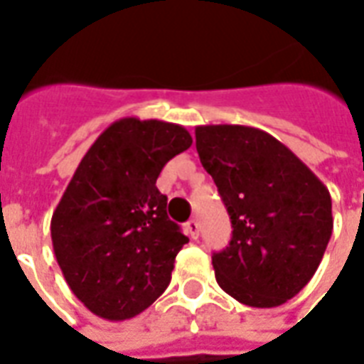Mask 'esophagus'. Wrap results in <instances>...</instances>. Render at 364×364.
I'll list each match as a JSON object with an SVG mask.
<instances>
[{"label": "esophagus", "mask_w": 364, "mask_h": 364, "mask_svg": "<svg viewBox=\"0 0 364 364\" xmlns=\"http://www.w3.org/2000/svg\"><path fill=\"white\" fill-rule=\"evenodd\" d=\"M198 231H200L198 222H196V220H189V222H187V233L191 235V239H196V237H198Z\"/></svg>", "instance_id": "34e87169"}]
</instances>
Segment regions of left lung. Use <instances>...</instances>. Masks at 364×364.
Returning <instances> with one entry per match:
<instances>
[{
	"instance_id": "8db88e82",
	"label": "left lung",
	"mask_w": 364,
	"mask_h": 364,
	"mask_svg": "<svg viewBox=\"0 0 364 364\" xmlns=\"http://www.w3.org/2000/svg\"><path fill=\"white\" fill-rule=\"evenodd\" d=\"M196 152L231 220V241L212 255L216 279L239 303L284 305L305 287L333 230L332 198L272 134L245 125H200Z\"/></svg>"
}]
</instances>
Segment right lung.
<instances>
[{"label": "right lung", "instance_id": "add662e5", "mask_svg": "<svg viewBox=\"0 0 364 364\" xmlns=\"http://www.w3.org/2000/svg\"><path fill=\"white\" fill-rule=\"evenodd\" d=\"M193 144L181 125L123 117L88 148L52 216V243L67 285L106 320L141 314L166 291L189 243L168 218L156 179Z\"/></svg>", "mask_w": 364, "mask_h": 364}]
</instances>
